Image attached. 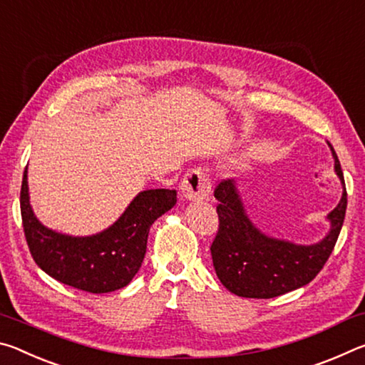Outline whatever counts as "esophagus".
Instances as JSON below:
<instances>
[{
  "mask_svg": "<svg viewBox=\"0 0 365 365\" xmlns=\"http://www.w3.org/2000/svg\"><path fill=\"white\" fill-rule=\"evenodd\" d=\"M182 193L188 201H201L211 195V182L201 169L190 170L182 180Z\"/></svg>",
  "mask_w": 365,
  "mask_h": 365,
  "instance_id": "1",
  "label": "esophagus"
}]
</instances>
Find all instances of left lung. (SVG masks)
Here are the masks:
<instances>
[{
    "label": "left lung",
    "mask_w": 365,
    "mask_h": 365,
    "mask_svg": "<svg viewBox=\"0 0 365 365\" xmlns=\"http://www.w3.org/2000/svg\"><path fill=\"white\" fill-rule=\"evenodd\" d=\"M329 146L343 185V196L327 215L330 232L316 245H294L267 237L250 220L233 180H222L215 187L219 230L211 255L215 274L228 292L242 298H275L307 285L322 270L335 248L348 205L341 165L333 146Z\"/></svg>",
    "instance_id": "1"
}]
</instances>
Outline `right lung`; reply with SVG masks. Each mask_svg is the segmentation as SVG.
<instances>
[{"label": "right lung", "mask_w": 365, "mask_h": 365, "mask_svg": "<svg viewBox=\"0 0 365 365\" xmlns=\"http://www.w3.org/2000/svg\"><path fill=\"white\" fill-rule=\"evenodd\" d=\"M175 202V190H145L106 230L71 237L46 228L35 217L29 201L27 168L21 188L24 233L36 265L54 280L95 294L115 292L132 282L145 259L151 225Z\"/></svg>", "instance_id": "right-lung-1"}]
</instances>
